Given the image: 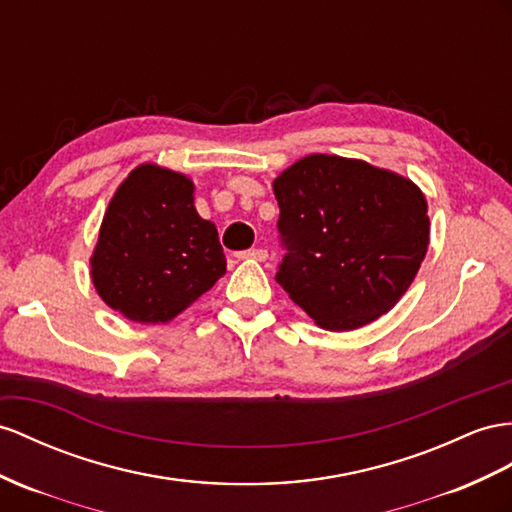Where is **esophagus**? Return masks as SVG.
Instances as JSON below:
<instances>
[{"label": "esophagus", "mask_w": 512, "mask_h": 512, "mask_svg": "<svg viewBox=\"0 0 512 512\" xmlns=\"http://www.w3.org/2000/svg\"><path fill=\"white\" fill-rule=\"evenodd\" d=\"M238 259H255V261H266L268 259V251L264 248H248V251L238 253Z\"/></svg>", "instance_id": "1"}]
</instances>
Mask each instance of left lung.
<instances>
[{
    "label": "left lung",
    "instance_id": "left-lung-1",
    "mask_svg": "<svg viewBox=\"0 0 512 512\" xmlns=\"http://www.w3.org/2000/svg\"><path fill=\"white\" fill-rule=\"evenodd\" d=\"M287 248L277 283L326 331L378 320L409 290L430 242L411 179L352 157L313 153L272 181Z\"/></svg>",
    "mask_w": 512,
    "mask_h": 512
}]
</instances>
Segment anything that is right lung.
<instances>
[{
    "label": "right lung",
    "instance_id": "right-lung-1",
    "mask_svg": "<svg viewBox=\"0 0 512 512\" xmlns=\"http://www.w3.org/2000/svg\"><path fill=\"white\" fill-rule=\"evenodd\" d=\"M227 272L216 225L194 207L190 177L136 166L116 188L90 257L103 303L131 322L166 324Z\"/></svg>",
    "mask_w": 512,
    "mask_h": 512
}]
</instances>
